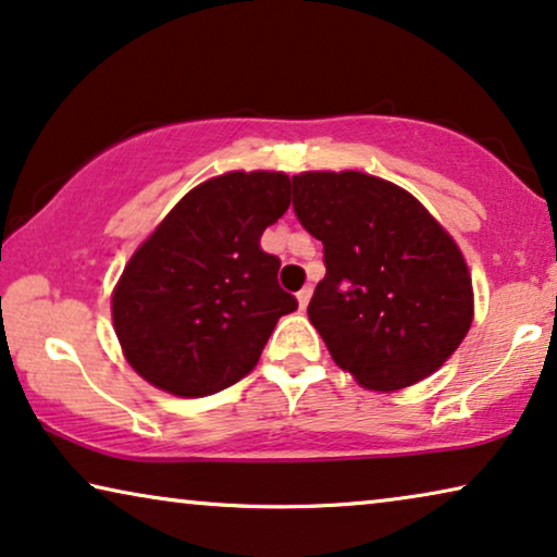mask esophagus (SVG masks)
<instances>
[{
    "instance_id": "34e87169",
    "label": "esophagus",
    "mask_w": 557,
    "mask_h": 557,
    "mask_svg": "<svg viewBox=\"0 0 557 557\" xmlns=\"http://www.w3.org/2000/svg\"><path fill=\"white\" fill-rule=\"evenodd\" d=\"M310 297H312V287H302L300 293H297V305H300V310L308 308Z\"/></svg>"
}]
</instances>
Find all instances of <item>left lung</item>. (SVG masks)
<instances>
[{
    "label": "left lung",
    "mask_w": 557,
    "mask_h": 557,
    "mask_svg": "<svg viewBox=\"0 0 557 557\" xmlns=\"http://www.w3.org/2000/svg\"><path fill=\"white\" fill-rule=\"evenodd\" d=\"M293 209L323 242L310 323L363 388L398 391L444 366L472 325L457 242L401 186L360 171L293 176Z\"/></svg>",
    "instance_id": "8db88e82"
}]
</instances>
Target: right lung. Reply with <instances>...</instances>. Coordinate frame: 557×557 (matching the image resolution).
Masks as SVG:
<instances>
[{"label":"right lung","instance_id":"1","mask_svg":"<svg viewBox=\"0 0 557 557\" xmlns=\"http://www.w3.org/2000/svg\"><path fill=\"white\" fill-rule=\"evenodd\" d=\"M289 207L282 171L199 184L133 252L113 289V327L140 379L199 398L252 371L297 300L277 285L262 232Z\"/></svg>","mask_w":557,"mask_h":557}]
</instances>
